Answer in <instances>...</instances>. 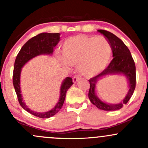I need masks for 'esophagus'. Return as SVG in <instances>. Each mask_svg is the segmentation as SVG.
I'll return each instance as SVG.
<instances>
[{"mask_svg": "<svg viewBox=\"0 0 148 148\" xmlns=\"http://www.w3.org/2000/svg\"><path fill=\"white\" fill-rule=\"evenodd\" d=\"M80 79V76L78 75H75L73 77V82L74 83H76L78 81V80Z\"/></svg>", "mask_w": 148, "mask_h": 148, "instance_id": "esophagus-1", "label": "esophagus"}]
</instances>
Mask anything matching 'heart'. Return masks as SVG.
Masks as SVG:
<instances>
[{
	"instance_id": "heart-1",
	"label": "heart",
	"mask_w": 148,
	"mask_h": 148,
	"mask_svg": "<svg viewBox=\"0 0 148 148\" xmlns=\"http://www.w3.org/2000/svg\"><path fill=\"white\" fill-rule=\"evenodd\" d=\"M62 53L72 65H79L83 75L91 77L106 68L111 60L112 50L103 37L78 35L69 37L62 45Z\"/></svg>"
}]
</instances>
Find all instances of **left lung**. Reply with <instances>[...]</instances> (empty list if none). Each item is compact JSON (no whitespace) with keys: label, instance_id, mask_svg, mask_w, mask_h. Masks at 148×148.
<instances>
[{"label":"left lung","instance_id":"8db88e82","mask_svg":"<svg viewBox=\"0 0 148 148\" xmlns=\"http://www.w3.org/2000/svg\"><path fill=\"white\" fill-rule=\"evenodd\" d=\"M97 31L103 34L105 38L109 42L113 52V58L102 72L89 80L90 89L88 97L92 103L99 109L103 111H117L123 108L124 105L128 102L135 90L136 80L135 63L129 49L120 38L107 30H98ZM108 74H123L128 80L130 88L128 92L123 101L116 105H109L103 103L95 94L96 85L98 80Z\"/></svg>","mask_w":148,"mask_h":148}]
</instances>
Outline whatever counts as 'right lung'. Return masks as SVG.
Wrapping results in <instances>:
<instances>
[{"instance_id":"obj_1","label":"right lung","mask_w":148,"mask_h":148,"mask_svg":"<svg viewBox=\"0 0 148 148\" xmlns=\"http://www.w3.org/2000/svg\"><path fill=\"white\" fill-rule=\"evenodd\" d=\"M60 33H42L32 37L24 45L16 56L14 62V72H13V85L15 92L17 95L18 101L22 108L30 114L40 118H49L56 115L62 108L65 99L67 90L72 86V79L67 77L64 80L60 87V95L58 102L55 107L50 111L45 113H37L30 110L25 105L22 98L20 88V75L21 68L23 65L32 58L42 54H52L53 48L60 41Z\"/></svg>"}]
</instances>
